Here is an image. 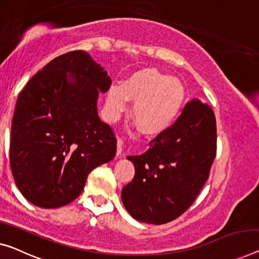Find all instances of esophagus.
<instances>
[{
	"mask_svg": "<svg viewBox=\"0 0 259 259\" xmlns=\"http://www.w3.org/2000/svg\"><path fill=\"white\" fill-rule=\"evenodd\" d=\"M122 148H123V141H122V138L117 137V150H116V154H117V156H121V154H122Z\"/></svg>",
	"mask_w": 259,
	"mask_h": 259,
	"instance_id": "obj_1",
	"label": "esophagus"
}]
</instances>
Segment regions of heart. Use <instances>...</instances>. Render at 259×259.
Returning <instances> with one entry per match:
<instances>
[{
  "instance_id": "heart-1",
  "label": "heart",
  "mask_w": 259,
  "mask_h": 259,
  "mask_svg": "<svg viewBox=\"0 0 259 259\" xmlns=\"http://www.w3.org/2000/svg\"><path fill=\"white\" fill-rule=\"evenodd\" d=\"M134 102L133 117L146 135H159L175 124L186 101V88L179 79L156 68L131 74L122 86L113 84L106 100V118L115 122Z\"/></svg>"
}]
</instances>
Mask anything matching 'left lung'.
<instances>
[{
	"label": "left lung",
	"instance_id": "left-lung-1",
	"mask_svg": "<svg viewBox=\"0 0 259 259\" xmlns=\"http://www.w3.org/2000/svg\"><path fill=\"white\" fill-rule=\"evenodd\" d=\"M216 156V119L211 108L187 102L171 128L129 156L135 177L122 190V202L137 221L164 225L184 214L209 177Z\"/></svg>",
	"mask_w": 259,
	"mask_h": 259
}]
</instances>
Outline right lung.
Returning a JSON list of instances; mask_svg holds the SVG:
<instances>
[{"mask_svg":"<svg viewBox=\"0 0 259 259\" xmlns=\"http://www.w3.org/2000/svg\"><path fill=\"white\" fill-rule=\"evenodd\" d=\"M110 84L105 68L79 50L50 61L18 95L10 167L18 190L34 206L72 202L93 169L115 157L116 137L96 108L99 92Z\"/></svg>","mask_w":259,"mask_h":259,"instance_id":"add662e5","label":"right lung"}]
</instances>
